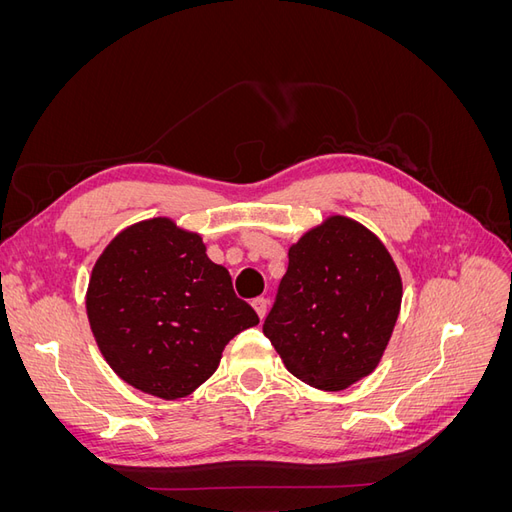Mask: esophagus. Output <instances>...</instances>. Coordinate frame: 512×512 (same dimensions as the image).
<instances>
[{"label":"esophagus","mask_w":512,"mask_h":512,"mask_svg":"<svg viewBox=\"0 0 512 512\" xmlns=\"http://www.w3.org/2000/svg\"><path fill=\"white\" fill-rule=\"evenodd\" d=\"M252 307H254V312L258 314V318H260V320L267 316V299H262V297L254 299V301H252Z\"/></svg>","instance_id":"1"}]
</instances>
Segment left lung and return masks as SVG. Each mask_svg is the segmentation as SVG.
Masks as SVG:
<instances>
[{
    "mask_svg": "<svg viewBox=\"0 0 512 512\" xmlns=\"http://www.w3.org/2000/svg\"><path fill=\"white\" fill-rule=\"evenodd\" d=\"M401 294L399 269L374 232L329 215L288 247L262 333L292 376L320 391H344L378 367Z\"/></svg>",
    "mask_w": 512,
    "mask_h": 512,
    "instance_id": "left-lung-1",
    "label": "left lung"
}]
</instances>
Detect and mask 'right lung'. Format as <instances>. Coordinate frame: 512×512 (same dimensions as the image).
Wrapping results in <instances>:
<instances>
[{
    "label": "right lung",
    "instance_id": "obj_1",
    "mask_svg": "<svg viewBox=\"0 0 512 512\" xmlns=\"http://www.w3.org/2000/svg\"><path fill=\"white\" fill-rule=\"evenodd\" d=\"M85 307L104 361L160 399L194 393L230 339L258 324L235 297L230 273L209 260L203 237L170 218L136 222L104 247Z\"/></svg>",
    "mask_w": 512,
    "mask_h": 512
}]
</instances>
